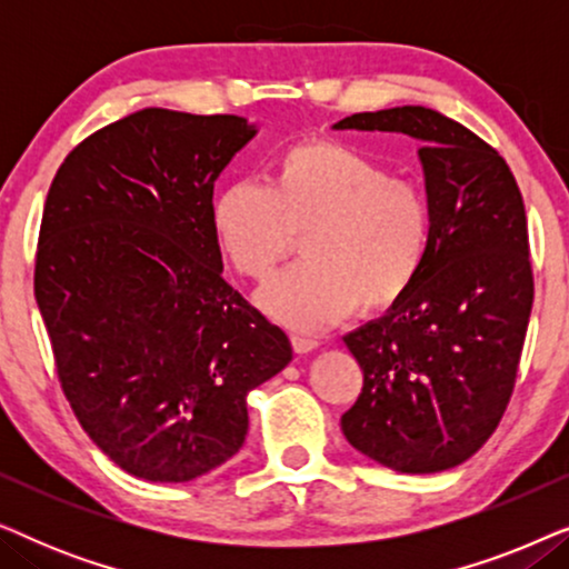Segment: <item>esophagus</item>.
<instances>
[{
    "instance_id": "34e87169",
    "label": "esophagus",
    "mask_w": 569,
    "mask_h": 569,
    "mask_svg": "<svg viewBox=\"0 0 569 569\" xmlns=\"http://www.w3.org/2000/svg\"><path fill=\"white\" fill-rule=\"evenodd\" d=\"M292 347H295V352H298V355H308L318 347V339L306 337V333H292Z\"/></svg>"
}]
</instances>
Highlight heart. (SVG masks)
<instances>
[{"label": "heart", "instance_id": "b5f03b06", "mask_svg": "<svg viewBox=\"0 0 569 569\" xmlns=\"http://www.w3.org/2000/svg\"><path fill=\"white\" fill-rule=\"evenodd\" d=\"M212 230L251 279H267L302 236L306 263L263 284L256 300L279 323L318 331L357 306L378 313L409 292L430 246V207L417 186L368 154L310 139L277 154L267 186H224Z\"/></svg>", "mask_w": 569, "mask_h": 569}]
</instances>
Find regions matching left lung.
<instances>
[{
  "label": "left lung",
  "instance_id": "1",
  "mask_svg": "<svg viewBox=\"0 0 569 569\" xmlns=\"http://www.w3.org/2000/svg\"><path fill=\"white\" fill-rule=\"evenodd\" d=\"M333 129L417 139L430 207L415 284L345 337L365 383L341 432L386 469H453L489 440L516 383L533 306L523 197L497 150L432 108L355 113Z\"/></svg>",
  "mask_w": 569,
  "mask_h": 569
}]
</instances>
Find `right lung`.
<instances>
[{
	"mask_svg": "<svg viewBox=\"0 0 569 569\" xmlns=\"http://www.w3.org/2000/svg\"><path fill=\"white\" fill-rule=\"evenodd\" d=\"M259 134L243 116L142 108L61 162L43 207L36 302L69 407L131 477L214 471L243 448L248 393L292 345L224 282L212 193Z\"/></svg>",
	"mask_w": 569,
	"mask_h": 569,
	"instance_id": "1",
	"label": "right lung"
}]
</instances>
